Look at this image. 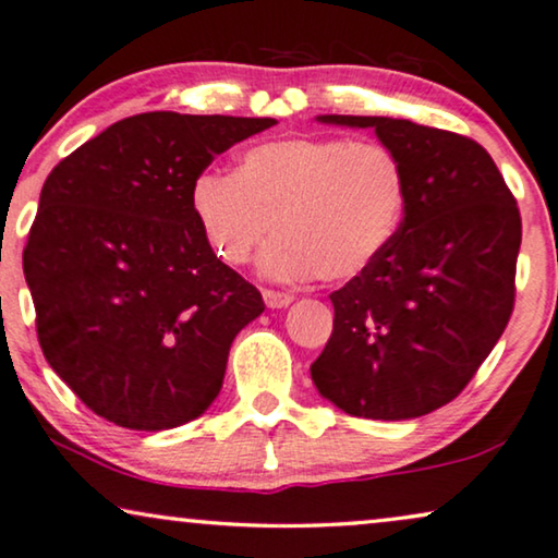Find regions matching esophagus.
I'll use <instances>...</instances> for the list:
<instances>
[{
	"instance_id": "1",
	"label": "esophagus",
	"mask_w": 558,
	"mask_h": 558,
	"mask_svg": "<svg viewBox=\"0 0 558 558\" xmlns=\"http://www.w3.org/2000/svg\"><path fill=\"white\" fill-rule=\"evenodd\" d=\"M265 306L267 308H286L293 303V293H283V291H263Z\"/></svg>"
}]
</instances>
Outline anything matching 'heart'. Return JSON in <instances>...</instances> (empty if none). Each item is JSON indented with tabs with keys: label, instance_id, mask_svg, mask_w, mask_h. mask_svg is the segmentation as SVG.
I'll return each mask as SVG.
<instances>
[{
	"label": "heart",
	"instance_id": "heart-1",
	"mask_svg": "<svg viewBox=\"0 0 558 558\" xmlns=\"http://www.w3.org/2000/svg\"><path fill=\"white\" fill-rule=\"evenodd\" d=\"M405 196L403 162L388 145L299 135L247 147L234 173L206 170L191 209L227 265L250 263L275 221L280 234L259 257L270 278L344 283L396 242Z\"/></svg>",
	"mask_w": 558,
	"mask_h": 558
}]
</instances>
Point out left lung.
Returning a JSON list of instances; mask_svg holds the SVG:
<instances>
[{"label":"left lung","instance_id":"8db88e82","mask_svg":"<svg viewBox=\"0 0 558 558\" xmlns=\"http://www.w3.org/2000/svg\"><path fill=\"white\" fill-rule=\"evenodd\" d=\"M316 119L373 128L403 162L408 196L388 252L331 293L311 380L356 418H418L466 388L510 322L521 211L470 137L390 117Z\"/></svg>","mask_w":558,"mask_h":558}]
</instances>
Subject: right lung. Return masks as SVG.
<instances>
[{
  "label": "right lung",
  "instance_id": "right-lung-1",
  "mask_svg": "<svg viewBox=\"0 0 558 558\" xmlns=\"http://www.w3.org/2000/svg\"><path fill=\"white\" fill-rule=\"evenodd\" d=\"M272 124L147 111L50 170L22 270L48 365L101 418L166 430L219 396L229 347L265 303L214 255L191 185Z\"/></svg>",
  "mask_w": 558,
  "mask_h": 558
}]
</instances>
